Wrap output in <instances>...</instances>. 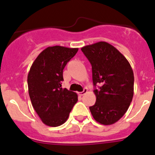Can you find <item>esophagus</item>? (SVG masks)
Here are the masks:
<instances>
[{"instance_id":"esophagus-1","label":"esophagus","mask_w":155,"mask_h":155,"mask_svg":"<svg viewBox=\"0 0 155 155\" xmlns=\"http://www.w3.org/2000/svg\"><path fill=\"white\" fill-rule=\"evenodd\" d=\"M87 93V89H86V88H85V89L83 90V91L79 92V96H83V95H84L85 93Z\"/></svg>"}]
</instances>
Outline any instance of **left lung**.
<instances>
[{
  "label": "left lung",
  "instance_id": "obj_1",
  "mask_svg": "<svg viewBox=\"0 0 155 155\" xmlns=\"http://www.w3.org/2000/svg\"><path fill=\"white\" fill-rule=\"evenodd\" d=\"M92 65L93 90L97 100L90 107L95 120L110 125L127 110L134 96V72L122 54L106 41H99L81 48Z\"/></svg>",
  "mask_w": 155,
  "mask_h": 155
}]
</instances>
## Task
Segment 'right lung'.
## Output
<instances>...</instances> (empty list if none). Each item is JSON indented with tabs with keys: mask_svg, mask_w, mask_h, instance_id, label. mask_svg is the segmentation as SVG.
Listing matches in <instances>:
<instances>
[{
	"mask_svg": "<svg viewBox=\"0 0 155 155\" xmlns=\"http://www.w3.org/2000/svg\"><path fill=\"white\" fill-rule=\"evenodd\" d=\"M77 51L76 48L48 47L31 66L28 75L29 97L35 110L47 126L63 124L78 101L76 93L62 88L64 68Z\"/></svg>",
	"mask_w": 155,
	"mask_h": 155,
	"instance_id": "right-lung-1",
	"label": "right lung"
}]
</instances>
